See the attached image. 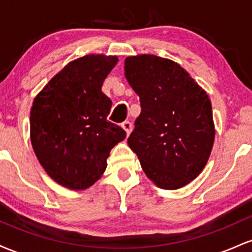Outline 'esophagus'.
<instances>
[{
    "label": "esophagus",
    "instance_id": "obj_1",
    "mask_svg": "<svg viewBox=\"0 0 252 252\" xmlns=\"http://www.w3.org/2000/svg\"><path fill=\"white\" fill-rule=\"evenodd\" d=\"M122 128L126 130V135H129L132 130V123L130 122V121H124V122L122 123Z\"/></svg>",
    "mask_w": 252,
    "mask_h": 252
}]
</instances>
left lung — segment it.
Instances as JSON below:
<instances>
[{
  "mask_svg": "<svg viewBox=\"0 0 252 252\" xmlns=\"http://www.w3.org/2000/svg\"><path fill=\"white\" fill-rule=\"evenodd\" d=\"M124 72L141 103L129 147L156 186L184 187L204 169L212 150L209 96L179 63L164 58L128 57Z\"/></svg>",
  "mask_w": 252,
  "mask_h": 252,
  "instance_id": "obj_1",
  "label": "left lung"
}]
</instances>
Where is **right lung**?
<instances>
[{
	"instance_id": "obj_1",
	"label": "right lung",
	"mask_w": 252,
	"mask_h": 252,
	"mask_svg": "<svg viewBox=\"0 0 252 252\" xmlns=\"http://www.w3.org/2000/svg\"><path fill=\"white\" fill-rule=\"evenodd\" d=\"M117 57L73 60L48 82L31 110V141L48 175L71 189H85L105 170L110 150L126 132L108 121L111 99L102 92Z\"/></svg>"
}]
</instances>
